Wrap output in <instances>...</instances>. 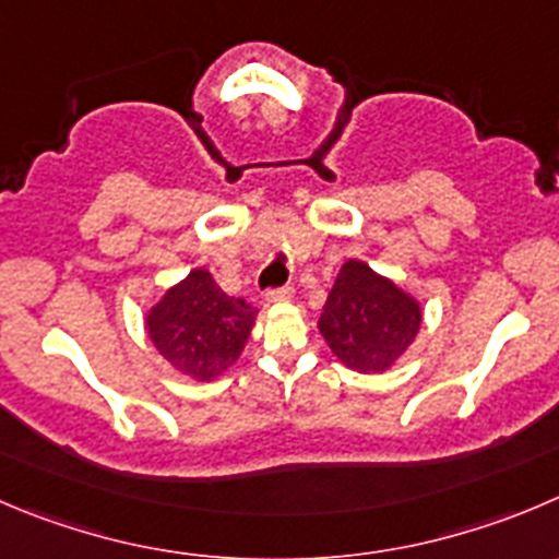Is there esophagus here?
<instances>
[{
	"label": "esophagus",
	"mask_w": 559,
	"mask_h": 559,
	"mask_svg": "<svg viewBox=\"0 0 559 559\" xmlns=\"http://www.w3.org/2000/svg\"><path fill=\"white\" fill-rule=\"evenodd\" d=\"M290 299H294V288H288V285H285V288H274L265 294V301H269V305H283V301H290Z\"/></svg>",
	"instance_id": "34e87169"
}]
</instances>
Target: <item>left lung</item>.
I'll return each instance as SVG.
<instances>
[{"label": "left lung", "mask_w": 559, "mask_h": 559, "mask_svg": "<svg viewBox=\"0 0 559 559\" xmlns=\"http://www.w3.org/2000/svg\"><path fill=\"white\" fill-rule=\"evenodd\" d=\"M423 326V305L365 260H345L323 305L318 332L340 365L356 373H386Z\"/></svg>", "instance_id": "1"}]
</instances>
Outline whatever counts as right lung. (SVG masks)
Masks as SVG:
<instances>
[{"mask_svg":"<svg viewBox=\"0 0 559 559\" xmlns=\"http://www.w3.org/2000/svg\"><path fill=\"white\" fill-rule=\"evenodd\" d=\"M258 310L227 296L211 271L191 269L145 312L153 348L178 376L216 381L238 362Z\"/></svg>","mask_w":559,"mask_h":559,"instance_id":"1","label":"right lung"}]
</instances>
